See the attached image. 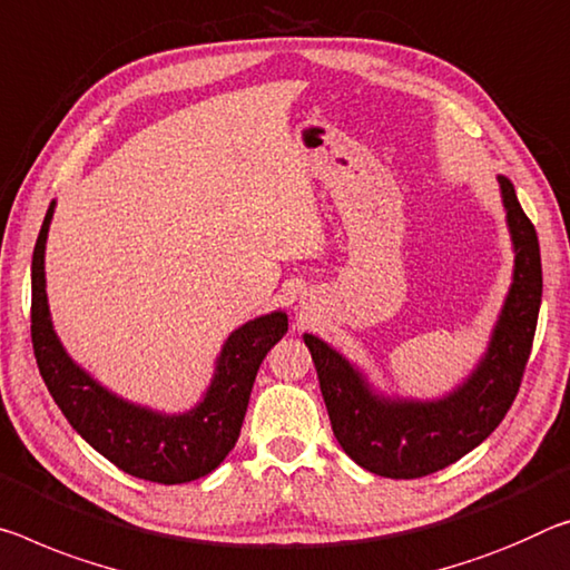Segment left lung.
I'll use <instances>...</instances> for the list:
<instances>
[{"label":"left lung","mask_w":570,"mask_h":570,"mask_svg":"<svg viewBox=\"0 0 570 570\" xmlns=\"http://www.w3.org/2000/svg\"><path fill=\"white\" fill-rule=\"evenodd\" d=\"M514 250L512 284L490 345L462 385L444 399L415 401L375 393L367 377L327 342L304 334L332 431L352 462L391 480L439 472L480 446L500 426L520 391L543 296L535 225L508 177H497Z\"/></svg>","instance_id":"left-lung-1"}]
</instances>
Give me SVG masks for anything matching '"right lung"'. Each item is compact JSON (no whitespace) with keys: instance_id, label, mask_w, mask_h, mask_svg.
Returning <instances> with one entry per match:
<instances>
[{"instance_id":"1","label":"right lung","mask_w":570,"mask_h":570,"mask_svg":"<svg viewBox=\"0 0 570 570\" xmlns=\"http://www.w3.org/2000/svg\"><path fill=\"white\" fill-rule=\"evenodd\" d=\"M52 213L56 203L48 207L32 253V347L52 401L70 426L126 474L157 484H185L210 474L236 446L258 367L288 330L286 312L264 314L230 332L195 409L161 413L124 401L86 373L52 330L45 292Z\"/></svg>"}]
</instances>
